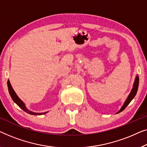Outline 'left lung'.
<instances>
[{"label":"left lung","instance_id":"1","mask_svg":"<svg viewBox=\"0 0 147 147\" xmlns=\"http://www.w3.org/2000/svg\"><path fill=\"white\" fill-rule=\"evenodd\" d=\"M138 82H139V78H138V76H136V77L135 78V83H134V85H133V89H132L131 93L129 95V96H128V98L127 100H126L125 102L124 103L123 106L122 107V108L121 109V110H120L118 113H121V111H123L124 109H125L126 107L128 106V105L129 104L130 102H131V101L133 100L134 97L135 96V95L136 94V92H137V90H138Z\"/></svg>","mask_w":147,"mask_h":147}]
</instances>
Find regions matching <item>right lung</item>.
Segmentation results:
<instances>
[{"label": "right lung", "instance_id": "obj_1", "mask_svg": "<svg viewBox=\"0 0 147 147\" xmlns=\"http://www.w3.org/2000/svg\"><path fill=\"white\" fill-rule=\"evenodd\" d=\"M7 84H8V88H9V93H10V95H11V98H12V100H13L14 102H15L16 104L18 106L20 107V109H22L24 111H25V112L28 113V114L33 115H40L45 114V113H33V112H31V111H28V109L26 108L25 105H24L23 102H22V101L20 100L19 98H18L17 95H16V94L15 93V92L14 91L13 88H12L11 84V83H10L9 80H8Z\"/></svg>", "mask_w": 147, "mask_h": 147}]
</instances>
